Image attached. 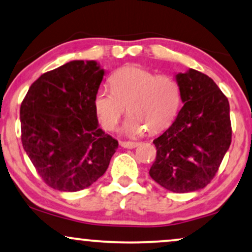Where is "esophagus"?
Instances as JSON below:
<instances>
[{
  "mask_svg": "<svg viewBox=\"0 0 252 252\" xmlns=\"http://www.w3.org/2000/svg\"><path fill=\"white\" fill-rule=\"evenodd\" d=\"M120 146L124 147V148H128V149H133L135 147L139 146V142H129V141H122L120 142Z\"/></svg>",
  "mask_w": 252,
  "mask_h": 252,
  "instance_id": "obj_1",
  "label": "esophagus"
}]
</instances>
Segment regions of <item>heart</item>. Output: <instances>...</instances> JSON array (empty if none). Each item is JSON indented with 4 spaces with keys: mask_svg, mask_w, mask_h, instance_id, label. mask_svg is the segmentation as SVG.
Segmentation results:
<instances>
[{
    "mask_svg": "<svg viewBox=\"0 0 252 252\" xmlns=\"http://www.w3.org/2000/svg\"><path fill=\"white\" fill-rule=\"evenodd\" d=\"M111 89L98 88L94 107L104 128L113 130L125 112L129 114L123 125L126 135L135 136L158 132L168 127L177 116L182 93L175 78L156 75L140 66H126L110 77Z\"/></svg>",
    "mask_w": 252,
    "mask_h": 252,
    "instance_id": "obj_1",
    "label": "heart"
}]
</instances>
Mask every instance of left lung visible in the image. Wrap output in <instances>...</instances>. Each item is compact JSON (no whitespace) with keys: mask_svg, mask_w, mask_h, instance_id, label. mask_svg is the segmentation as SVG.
<instances>
[{"mask_svg":"<svg viewBox=\"0 0 252 252\" xmlns=\"http://www.w3.org/2000/svg\"><path fill=\"white\" fill-rule=\"evenodd\" d=\"M184 105L172 125L154 140L149 170L166 190L186 193L204 189L217 174L231 142L229 102L207 75L190 68L176 74Z\"/></svg>","mask_w":252,"mask_h":252,"instance_id":"8db88e82","label":"left lung"}]
</instances>
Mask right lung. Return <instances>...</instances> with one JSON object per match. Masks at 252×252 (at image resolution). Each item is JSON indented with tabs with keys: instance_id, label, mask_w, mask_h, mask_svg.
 Wrapping results in <instances>:
<instances>
[{
	"instance_id": "1",
	"label": "right lung",
	"mask_w": 252,
	"mask_h": 252,
	"mask_svg": "<svg viewBox=\"0 0 252 252\" xmlns=\"http://www.w3.org/2000/svg\"><path fill=\"white\" fill-rule=\"evenodd\" d=\"M104 73L94 60H74L42 74L21 105L23 148L42 181L76 192L105 174L118 141L98 125L94 96Z\"/></svg>"
}]
</instances>
